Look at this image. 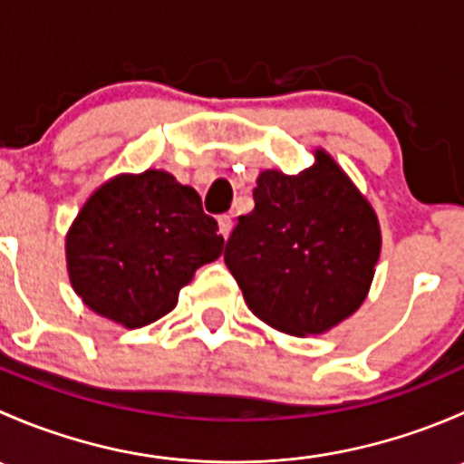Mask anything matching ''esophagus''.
<instances>
[{
    "label": "esophagus",
    "mask_w": 464,
    "mask_h": 464,
    "mask_svg": "<svg viewBox=\"0 0 464 464\" xmlns=\"http://www.w3.org/2000/svg\"><path fill=\"white\" fill-rule=\"evenodd\" d=\"M218 224H219V233H222V237H224V240H227V237L231 236V228H233L231 215H219Z\"/></svg>",
    "instance_id": "1"
}]
</instances>
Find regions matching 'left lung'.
<instances>
[{"mask_svg":"<svg viewBox=\"0 0 464 464\" xmlns=\"http://www.w3.org/2000/svg\"><path fill=\"white\" fill-rule=\"evenodd\" d=\"M254 202L224 246L249 310L294 336L323 334L353 316L371 289L382 231L343 168L319 148L298 175L262 170Z\"/></svg>","mask_w":464,"mask_h":464,"instance_id":"8db88e82","label":"left lung"}]
</instances>
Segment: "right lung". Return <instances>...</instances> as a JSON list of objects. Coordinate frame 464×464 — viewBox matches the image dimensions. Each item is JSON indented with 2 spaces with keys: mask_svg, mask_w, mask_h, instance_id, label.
Instances as JSON below:
<instances>
[{
  "mask_svg": "<svg viewBox=\"0 0 464 464\" xmlns=\"http://www.w3.org/2000/svg\"><path fill=\"white\" fill-rule=\"evenodd\" d=\"M222 249L198 190L166 170L123 172L98 186L64 242L73 292L128 330L175 310L179 289Z\"/></svg>",
  "mask_w": 464,
  "mask_h": 464,
  "instance_id": "right-lung-1",
  "label": "right lung"
}]
</instances>
